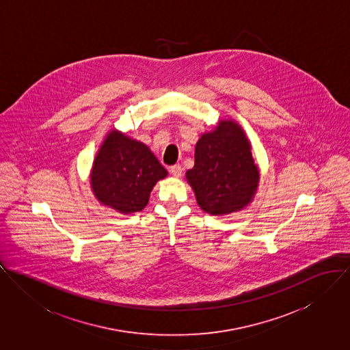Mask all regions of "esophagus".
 Segmentation results:
<instances>
[{"label":"esophagus","instance_id":"34e87169","mask_svg":"<svg viewBox=\"0 0 350 350\" xmlns=\"http://www.w3.org/2000/svg\"><path fill=\"white\" fill-rule=\"evenodd\" d=\"M169 172H170L174 177H181V174H183V166H181L180 163L173 165V166L169 167Z\"/></svg>","mask_w":350,"mask_h":350}]
</instances>
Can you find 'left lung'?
I'll return each instance as SVG.
<instances>
[{
	"mask_svg": "<svg viewBox=\"0 0 350 350\" xmlns=\"http://www.w3.org/2000/svg\"><path fill=\"white\" fill-rule=\"evenodd\" d=\"M202 211L224 215L240 211L256 191L259 173L243 130L231 120L204 134L194 149L193 169L187 172Z\"/></svg>",
	"mask_w": 350,
	"mask_h": 350,
	"instance_id": "8db88e82",
	"label": "left lung"
}]
</instances>
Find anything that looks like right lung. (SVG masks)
<instances>
[{"label": "right lung", "instance_id": "right-lung-1", "mask_svg": "<svg viewBox=\"0 0 350 350\" xmlns=\"http://www.w3.org/2000/svg\"><path fill=\"white\" fill-rule=\"evenodd\" d=\"M166 169L150 149L111 131L95 158L91 187L99 201L122 213L142 211Z\"/></svg>", "mask_w": 350, "mask_h": 350}]
</instances>
